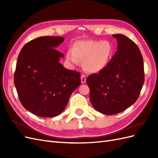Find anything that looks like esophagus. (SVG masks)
<instances>
[{
	"mask_svg": "<svg viewBox=\"0 0 158 158\" xmlns=\"http://www.w3.org/2000/svg\"><path fill=\"white\" fill-rule=\"evenodd\" d=\"M80 78H81V82L82 84H84L85 82H86V78H85V76L84 74L81 76Z\"/></svg>",
	"mask_w": 158,
	"mask_h": 158,
	"instance_id": "obj_1",
	"label": "esophagus"
}]
</instances>
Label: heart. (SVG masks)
<instances>
[{
	"label": "heart",
	"mask_w": 158,
	"mask_h": 158,
	"mask_svg": "<svg viewBox=\"0 0 158 158\" xmlns=\"http://www.w3.org/2000/svg\"><path fill=\"white\" fill-rule=\"evenodd\" d=\"M113 52L111 43L107 41L85 40L76 42L73 52H68L67 59L73 64L83 61L84 69L89 73H99L108 64Z\"/></svg>",
	"instance_id": "b5f03b06"
}]
</instances>
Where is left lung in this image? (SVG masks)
<instances>
[{"instance_id":"8db88e82","label":"left lung","mask_w":158,"mask_h":158,"mask_svg":"<svg viewBox=\"0 0 158 158\" xmlns=\"http://www.w3.org/2000/svg\"><path fill=\"white\" fill-rule=\"evenodd\" d=\"M113 36L117 40L116 52L106 68L86 80L91 103L105 114H117L131 106L144 82V62L139 48L125 35Z\"/></svg>"}]
</instances>
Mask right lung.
<instances>
[{
    "instance_id": "1",
    "label": "right lung",
    "mask_w": 158,
    "mask_h": 158,
    "mask_svg": "<svg viewBox=\"0 0 158 158\" xmlns=\"http://www.w3.org/2000/svg\"><path fill=\"white\" fill-rule=\"evenodd\" d=\"M64 40L62 37H37L27 43L19 53L14 85L23 107L35 115H59L80 85V73L59 63L64 55L55 48Z\"/></svg>"
}]
</instances>
